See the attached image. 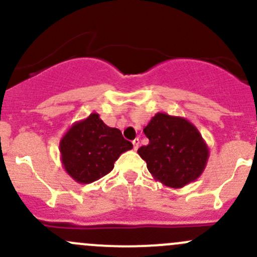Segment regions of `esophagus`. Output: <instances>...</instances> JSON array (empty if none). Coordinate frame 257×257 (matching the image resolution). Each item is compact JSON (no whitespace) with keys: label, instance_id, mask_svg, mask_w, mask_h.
Wrapping results in <instances>:
<instances>
[{"label":"esophagus","instance_id":"obj_1","mask_svg":"<svg viewBox=\"0 0 257 257\" xmlns=\"http://www.w3.org/2000/svg\"><path fill=\"white\" fill-rule=\"evenodd\" d=\"M139 144H141V142H139V139L138 138H137V139H134V141H133V145H134V149H138V148H139Z\"/></svg>","mask_w":257,"mask_h":257}]
</instances>
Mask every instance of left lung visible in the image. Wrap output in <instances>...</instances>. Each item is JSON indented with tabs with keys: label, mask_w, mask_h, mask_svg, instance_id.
Segmentation results:
<instances>
[{
	"label": "left lung",
	"mask_w": 257,
	"mask_h": 257,
	"mask_svg": "<svg viewBox=\"0 0 257 257\" xmlns=\"http://www.w3.org/2000/svg\"><path fill=\"white\" fill-rule=\"evenodd\" d=\"M144 134L149 144L138 149L154 180L180 189L203 174L209 159L208 144L200 132L183 116L157 113Z\"/></svg>",
	"instance_id": "left-lung-1"
}]
</instances>
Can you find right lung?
<instances>
[{
  "label": "right lung",
  "mask_w": 257,
  "mask_h": 257,
  "mask_svg": "<svg viewBox=\"0 0 257 257\" xmlns=\"http://www.w3.org/2000/svg\"><path fill=\"white\" fill-rule=\"evenodd\" d=\"M133 144L121 132L108 126L98 113L72 124L59 142L64 170L78 184H90L114 168V162Z\"/></svg>",
  "instance_id": "right-lung-1"
}]
</instances>
